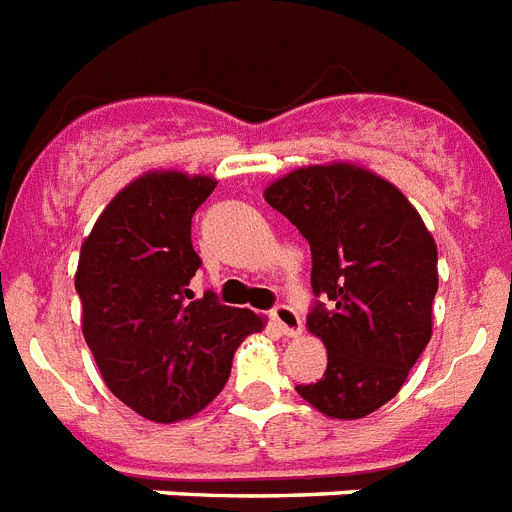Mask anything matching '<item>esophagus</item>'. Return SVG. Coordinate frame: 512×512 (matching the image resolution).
Listing matches in <instances>:
<instances>
[{"label":"esophagus","mask_w":512,"mask_h":512,"mask_svg":"<svg viewBox=\"0 0 512 512\" xmlns=\"http://www.w3.org/2000/svg\"><path fill=\"white\" fill-rule=\"evenodd\" d=\"M270 318L278 326V331L284 336H299L302 334V318L294 307L289 305H276L270 310Z\"/></svg>","instance_id":"obj_1"}]
</instances>
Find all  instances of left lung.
Here are the masks:
<instances>
[{
	"instance_id": "left-lung-1",
	"label": "left lung",
	"mask_w": 512,
	"mask_h": 512,
	"mask_svg": "<svg viewBox=\"0 0 512 512\" xmlns=\"http://www.w3.org/2000/svg\"><path fill=\"white\" fill-rule=\"evenodd\" d=\"M265 202L313 252L318 299L307 328L326 344L328 365L297 394L328 418H363L400 392L431 339L434 236L397 186L347 162L294 170L265 189Z\"/></svg>"
}]
</instances>
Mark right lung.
<instances>
[{
  "label": "right lung",
  "instance_id": "obj_1",
  "mask_svg": "<svg viewBox=\"0 0 512 512\" xmlns=\"http://www.w3.org/2000/svg\"><path fill=\"white\" fill-rule=\"evenodd\" d=\"M207 176L147 173L105 207L83 242L76 292L83 336L110 392L155 423L199 413L226 386L236 347L263 328L252 310L194 297L202 260L191 218Z\"/></svg>",
  "mask_w": 512,
  "mask_h": 512
}]
</instances>
